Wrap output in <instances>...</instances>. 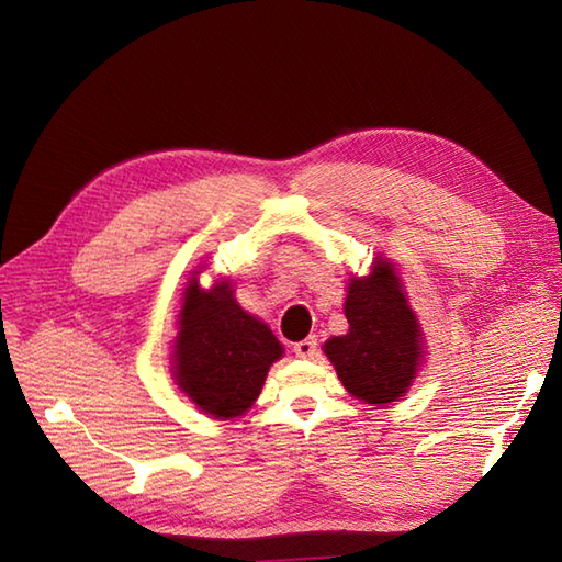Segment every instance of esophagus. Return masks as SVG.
Instances as JSON below:
<instances>
[{
  "label": "esophagus",
  "mask_w": 562,
  "mask_h": 562,
  "mask_svg": "<svg viewBox=\"0 0 562 562\" xmlns=\"http://www.w3.org/2000/svg\"><path fill=\"white\" fill-rule=\"evenodd\" d=\"M297 359H314L316 356V337H307V339H300L293 347Z\"/></svg>",
  "instance_id": "esophagus-1"
}]
</instances>
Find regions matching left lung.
<instances>
[{
    "label": "left lung",
    "instance_id": "8db88e82",
    "mask_svg": "<svg viewBox=\"0 0 562 562\" xmlns=\"http://www.w3.org/2000/svg\"><path fill=\"white\" fill-rule=\"evenodd\" d=\"M345 316L349 333L323 345L339 382L370 405L398 401L411 389L424 351L396 267L378 255L368 277L349 279Z\"/></svg>",
    "mask_w": 562,
    "mask_h": 562
}]
</instances>
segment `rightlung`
Wrapping results in <instances>:
<instances>
[{
	"label": "right lung",
	"instance_id": "add662e5",
	"mask_svg": "<svg viewBox=\"0 0 562 562\" xmlns=\"http://www.w3.org/2000/svg\"><path fill=\"white\" fill-rule=\"evenodd\" d=\"M199 274L194 271L182 293L173 378L199 411L232 419L260 396L283 347L267 323L239 307L227 279L203 291Z\"/></svg>",
	"mask_w": 562,
	"mask_h": 562
}]
</instances>
